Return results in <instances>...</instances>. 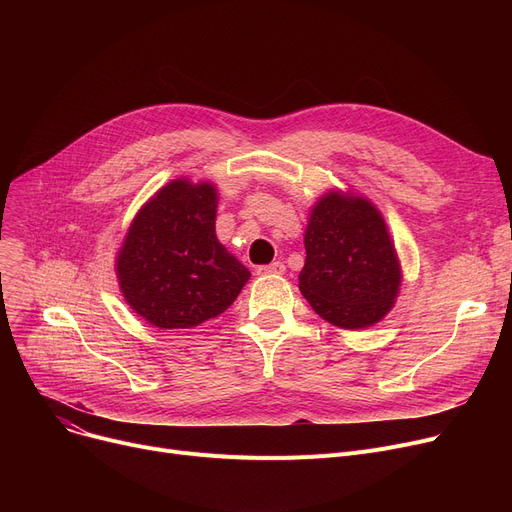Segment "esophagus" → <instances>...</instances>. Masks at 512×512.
<instances>
[{"instance_id": "1", "label": "esophagus", "mask_w": 512, "mask_h": 512, "mask_svg": "<svg viewBox=\"0 0 512 512\" xmlns=\"http://www.w3.org/2000/svg\"><path fill=\"white\" fill-rule=\"evenodd\" d=\"M286 272V265L282 261H272L270 265H259L257 267V274L259 276H276V274H284Z\"/></svg>"}]
</instances>
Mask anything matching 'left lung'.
<instances>
[{"label": "left lung", "mask_w": 512, "mask_h": 512, "mask_svg": "<svg viewBox=\"0 0 512 512\" xmlns=\"http://www.w3.org/2000/svg\"><path fill=\"white\" fill-rule=\"evenodd\" d=\"M299 288L313 311L344 330L369 328L392 309L400 263L382 213L332 191L311 209Z\"/></svg>", "instance_id": "1"}]
</instances>
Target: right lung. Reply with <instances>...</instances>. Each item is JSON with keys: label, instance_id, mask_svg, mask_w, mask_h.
<instances>
[{"label": "right lung", "instance_id": "add662e5", "mask_svg": "<svg viewBox=\"0 0 512 512\" xmlns=\"http://www.w3.org/2000/svg\"><path fill=\"white\" fill-rule=\"evenodd\" d=\"M218 191L172 180L139 209L116 259L134 313L161 330H186L224 313L251 272L215 236Z\"/></svg>", "mask_w": 512, "mask_h": 512}]
</instances>
